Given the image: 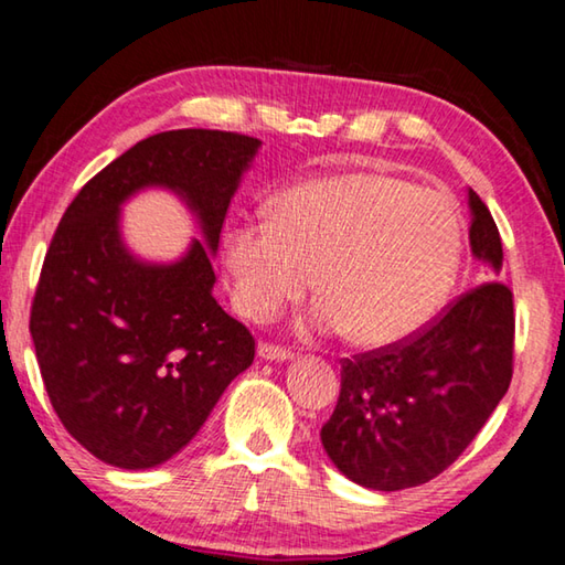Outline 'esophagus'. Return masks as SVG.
<instances>
[{
	"label": "esophagus",
	"mask_w": 565,
	"mask_h": 565,
	"mask_svg": "<svg viewBox=\"0 0 565 565\" xmlns=\"http://www.w3.org/2000/svg\"><path fill=\"white\" fill-rule=\"evenodd\" d=\"M259 356L266 361H289L294 359V353L284 347H276V343H259Z\"/></svg>",
	"instance_id": "esophagus-1"
}]
</instances>
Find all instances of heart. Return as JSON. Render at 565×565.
I'll use <instances>...</instances> for the list:
<instances>
[{"mask_svg": "<svg viewBox=\"0 0 565 565\" xmlns=\"http://www.w3.org/2000/svg\"><path fill=\"white\" fill-rule=\"evenodd\" d=\"M451 194L353 171L309 179L266 206V224L224 234V271L242 317L271 321L311 286L317 321L353 347H386L441 309L461 264Z\"/></svg>", "mask_w": 565, "mask_h": 565, "instance_id": "obj_1", "label": "heart"}]
</instances>
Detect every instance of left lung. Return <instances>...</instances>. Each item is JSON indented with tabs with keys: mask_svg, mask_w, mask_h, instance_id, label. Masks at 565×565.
I'll return each instance as SVG.
<instances>
[{
	"mask_svg": "<svg viewBox=\"0 0 565 565\" xmlns=\"http://www.w3.org/2000/svg\"><path fill=\"white\" fill-rule=\"evenodd\" d=\"M471 252L501 269L493 216L473 189ZM513 291L483 281L431 321L386 347L341 359V394L321 426L339 471L374 491H401L444 473L509 391L513 376Z\"/></svg>",
	"mask_w": 565,
	"mask_h": 565,
	"instance_id": "obj_1",
	"label": "left lung"
}]
</instances>
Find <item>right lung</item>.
Segmentation results:
<instances>
[{
    "mask_svg": "<svg viewBox=\"0 0 565 565\" xmlns=\"http://www.w3.org/2000/svg\"><path fill=\"white\" fill-rule=\"evenodd\" d=\"M259 147L236 131H161L104 167L66 206L30 331L54 414L99 461L129 471L169 461L252 366L254 337L212 296V252ZM145 185L184 195L210 246L195 243L171 267L134 260L120 244L118 206Z\"/></svg>",
    "mask_w": 565,
    "mask_h": 565,
    "instance_id": "obj_1",
    "label": "right lung"
}]
</instances>
